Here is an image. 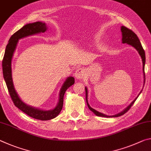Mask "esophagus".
<instances>
[{
	"label": "esophagus",
	"instance_id": "34e87169",
	"mask_svg": "<svg viewBox=\"0 0 151 151\" xmlns=\"http://www.w3.org/2000/svg\"><path fill=\"white\" fill-rule=\"evenodd\" d=\"M85 75V70L83 68H78L75 73V76L76 79H81L84 78Z\"/></svg>",
	"mask_w": 151,
	"mask_h": 151
}]
</instances>
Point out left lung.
Masks as SVG:
<instances>
[{
    "mask_svg": "<svg viewBox=\"0 0 151 151\" xmlns=\"http://www.w3.org/2000/svg\"><path fill=\"white\" fill-rule=\"evenodd\" d=\"M121 32H122V43H127V44H129L130 45L132 46V47H133L135 48V49H136L138 51V52H139V54L140 55V57H141V58H142V67H143L142 70H143V74H144L143 75H144V83H145V60H146V58H145V50H144V49H143V48L142 47L141 43H140L139 38H138L137 35L135 34V33L133 31H132L131 30L128 29V28L125 27L124 26H122L121 27ZM85 92H86V103H87V106L88 107V109H90L91 111H93L96 116H103V117H117V116H120L123 115L124 113H126V112L128 111H129L130 109H131V107L132 106V104H134L135 101L137 100L138 96H139V94L141 93L142 91L140 92L139 94L136 97V99H135L134 100L132 101V103L130 104L126 109H124L123 111H122L121 112H119V113L116 114H114V115H112V116L106 115V114H104L103 113H101V112L96 111V110H94L93 108H91V106L89 105V104L88 103V100H87L88 91H87V88H86V87H85Z\"/></svg>",
    "mask_w": 151,
    "mask_h": 151,
    "instance_id": "left-lung-1",
    "label": "left lung"
}]
</instances>
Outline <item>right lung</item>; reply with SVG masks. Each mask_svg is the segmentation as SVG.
I'll use <instances>...</instances> for the list:
<instances>
[{
  "label": "right lung",
  "mask_w": 151,
  "mask_h": 151,
  "mask_svg": "<svg viewBox=\"0 0 151 151\" xmlns=\"http://www.w3.org/2000/svg\"><path fill=\"white\" fill-rule=\"evenodd\" d=\"M47 30V24L45 22L40 21L24 25L23 27H22L20 30L14 33L10 38L9 43L7 44L6 49H5L4 55L2 63L4 79L9 92L10 96H11L14 105L20 111L26 113L27 115L36 119L41 120V121H48V120L54 119L58 115L63 109V97L65 92L68 87H70L75 83V78L73 76H69L66 79L65 82H64L59 93L58 104L54 109L49 110V111L39 109L27 105V104L23 103L17 93L14 87L13 82H12L11 61L19 39L29 37V36L39 34L40 32H45Z\"/></svg>",
  "instance_id": "right-lung-1"
}]
</instances>
